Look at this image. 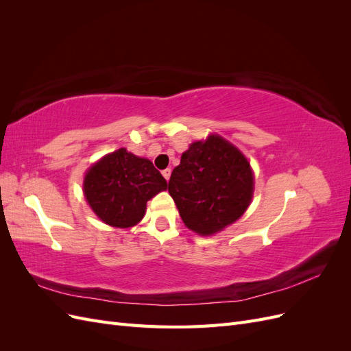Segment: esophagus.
<instances>
[{
	"label": "esophagus",
	"instance_id": "34e87169",
	"mask_svg": "<svg viewBox=\"0 0 351 351\" xmlns=\"http://www.w3.org/2000/svg\"><path fill=\"white\" fill-rule=\"evenodd\" d=\"M162 176H164V178H165L167 182H168L169 177H171V168H167V169H164V171H162Z\"/></svg>",
	"mask_w": 351,
	"mask_h": 351
}]
</instances>
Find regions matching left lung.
I'll list each match as a JSON object with an SVG mask.
<instances>
[{
	"label": "left lung",
	"instance_id": "8db88e82",
	"mask_svg": "<svg viewBox=\"0 0 351 351\" xmlns=\"http://www.w3.org/2000/svg\"><path fill=\"white\" fill-rule=\"evenodd\" d=\"M168 192L189 230L212 236L237 221L250 205L253 171L234 145L210 134L183 152Z\"/></svg>",
	"mask_w": 351,
	"mask_h": 351
}]
</instances>
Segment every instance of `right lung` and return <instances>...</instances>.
<instances>
[{
  "instance_id": "1",
  "label": "right lung",
  "mask_w": 351,
  "mask_h": 351,
  "mask_svg": "<svg viewBox=\"0 0 351 351\" xmlns=\"http://www.w3.org/2000/svg\"><path fill=\"white\" fill-rule=\"evenodd\" d=\"M162 190H167V180L149 159L124 147L101 158L83 180V193L92 210L117 228L136 226L145 215L146 202Z\"/></svg>"
}]
</instances>
